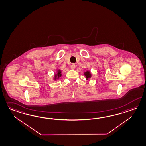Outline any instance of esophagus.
Listing matches in <instances>:
<instances>
[{
	"label": "esophagus",
	"instance_id": "1",
	"mask_svg": "<svg viewBox=\"0 0 146 146\" xmlns=\"http://www.w3.org/2000/svg\"><path fill=\"white\" fill-rule=\"evenodd\" d=\"M71 68L72 70H74L75 68V65L74 64H72L71 66Z\"/></svg>",
	"mask_w": 146,
	"mask_h": 146
}]
</instances>
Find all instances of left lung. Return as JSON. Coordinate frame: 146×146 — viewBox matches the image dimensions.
Listing matches in <instances>:
<instances>
[{
  "label": "left lung",
  "instance_id": "1",
  "mask_svg": "<svg viewBox=\"0 0 146 146\" xmlns=\"http://www.w3.org/2000/svg\"><path fill=\"white\" fill-rule=\"evenodd\" d=\"M84 75L85 76V78H86L87 80H88L89 78H91V76H92V75H91L90 72L88 71H87L84 72Z\"/></svg>",
  "mask_w": 146,
  "mask_h": 146
}]
</instances>
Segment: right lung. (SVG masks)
Returning <instances> with one entry per match:
<instances>
[{
  "label": "right lung",
  "mask_w": 146,
  "mask_h": 146,
  "mask_svg": "<svg viewBox=\"0 0 146 146\" xmlns=\"http://www.w3.org/2000/svg\"><path fill=\"white\" fill-rule=\"evenodd\" d=\"M61 71L60 70H58V71H57V73L55 74L54 75V80H56L57 79L59 78L61 76Z\"/></svg>",
  "instance_id": "obj_1"
}]
</instances>
